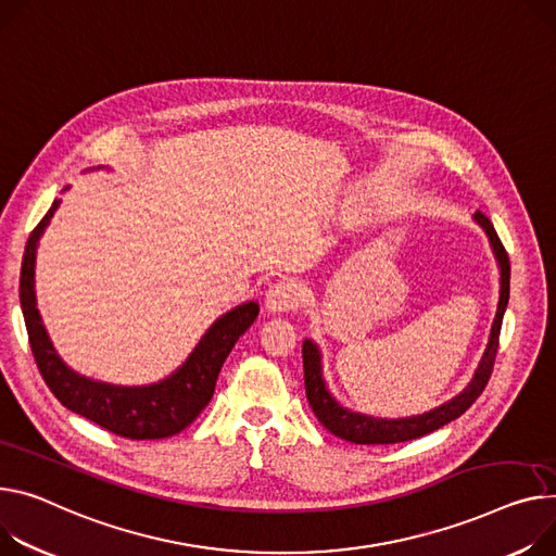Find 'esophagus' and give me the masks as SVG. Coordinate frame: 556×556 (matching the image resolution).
Returning a JSON list of instances; mask_svg holds the SVG:
<instances>
[{
  "instance_id": "esophagus-1",
  "label": "esophagus",
  "mask_w": 556,
  "mask_h": 556,
  "mask_svg": "<svg viewBox=\"0 0 556 556\" xmlns=\"http://www.w3.org/2000/svg\"><path fill=\"white\" fill-rule=\"evenodd\" d=\"M303 303H305V289L301 282H295V280H282V282L274 285L265 295V307L271 314L293 312Z\"/></svg>"
}]
</instances>
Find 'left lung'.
I'll return each instance as SVG.
<instances>
[{"label": "left lung", "instance_id": "1", "mask_svg": "<svg viewBox=\"0 0 556 556\" xmlns=\"http://www.w3.org/2000/svg\"><path fill=\"white\" fill-rule=\"evenodd\" d=\"M475 218L479 220V225L485 229V233L490 236L492 249L496 253V261L501 267V295H498V307H496V318L492 323V331H490V343L485 348V354L475 371V378L469 386L450 403L414 416V418H399V420H386V418H371V416H363V414H354L350 409L340 407L327 392L323 376H320V354L316 350V345L312 340H305L303 345V369H305V392H307V401L312 412L316 414V418L320 420V425L325 427L327 432H331L333 437L356 443V445H392V443H405V441H414L420 439L425 434H430L439 427L447 425L450 420L458 418L460 414H465L472 403L483 394L488 380L492 376L494 369V361H496V352H498V336H501V323H503V314L509 301V255L501 242V238L494 231V225L490 223V218L485 216L483 211H477Z\"/></svg>", "mask_w": 556, "mask_h": 556}]
</instances>
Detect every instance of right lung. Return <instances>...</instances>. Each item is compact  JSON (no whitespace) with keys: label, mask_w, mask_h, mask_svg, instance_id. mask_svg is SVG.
<instances>
[{"label":"right lung","mask_w":556,"mask_h":556,"mask_svg":"<svg viewBox=\"0 0 556 556\" xmlns=\"http://www.w3.org/2000/svg\"><path fill=\"white\" fill-rule=\"evenodd\" d=\"M60 200L30 231L20 276V301L37 369L55 399L111 434L131 441L166 439L182 432L208 405L218 374L236 340L258 316V303H244L211 325L187 363L151 388H113L71 371L55 354L35 307V249Z\"/></svg>","instance_id":"1"}]
</instances>
